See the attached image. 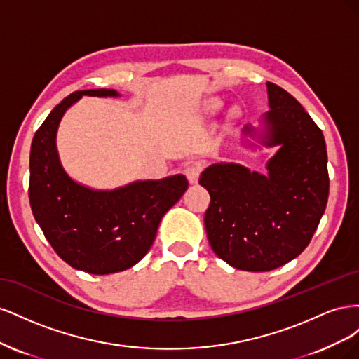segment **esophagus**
Returning a JSON list of instances; mask_svg holds the SVG:
<instances>
[{"label": "esophagus", "mask_w": 359, "mask_h": 359, "mask_svg": "<svg viewBox=\"0 0 359 359\" xmlns=\"http://www.w3.org/2000/svg\"><path fill=\"white\" fill-rule=\"evenodd\" d=\"M184 173H186V177H187L190 184L198 182L199 173H201V166L196 165V163H191V165H187L186 169H184Z\"/></svg>", "instance_id": "34e87169"}]
</instances>
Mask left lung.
Wrapping results in <instances>:
<instances>
[{"label":"left lung","instance_id":"1","mask_svg":"<svg viewBox=\"0 0 359 359\" xmlns=\"http://www.w3.org/2000/svg\"><path fill=\"white\" fill-rule=\"evenodd\" d=\"M269 109L262 130L243 135L264 147H278L266 173L238 163L206 168L199 184L211 202L205 229L212 252L243 271L276 269L304 252L328 202L327 145L322 130L281 86L266 82Z\"/></svg>","mask_w":359,"mask_h":359}]
</instances>
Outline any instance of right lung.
I'll return each mask as SVG.
<instances>
[{
    "instance_id": "add662e5",
    "label": "right lung",
    "mask_w": 359,
    "mask_h": 359,
    "mask_svg": "<svg viewBox=\"0 0 359 359\" xmlns=\"http://www.w3.org/2000/svg\"><path fill=\"white\" fill-rule=\"evenodd\" d=\"M82 95L119 93L76 91L53 107L32 139L28 194L36 222L64 262L104 276L132 268L149 252L163 215L180 201L189 181L178 173L94 190L70 178L58 156L57 132L64 114Z\"/></svg>"
}]
</instances>
